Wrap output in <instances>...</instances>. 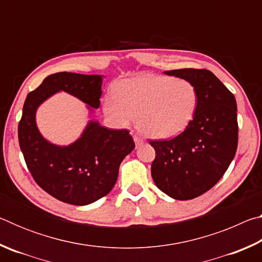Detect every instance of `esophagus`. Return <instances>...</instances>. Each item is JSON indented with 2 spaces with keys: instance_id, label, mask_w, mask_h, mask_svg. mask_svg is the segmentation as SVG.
<instances>
[{
  "instance_id": "esophagus-1",
  "label": "esophagus",
  "mask_w": 262,
  "mask_h": 262,
  "mask_svg": "<svg viewBox=\"0 0 262 262\" xmlns=\"http://www.w3.org/2000/svg\"><path fill=\"white\" fill-rule=\"evenodd\" d=\"M133 139H134V142H135L136 145H141L142 143H143V140H142L140 136L134 135V136H133Z\"/></svg>"
}]
</instances>
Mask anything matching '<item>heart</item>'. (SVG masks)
<instances>
[{
	"instance_id": "b5f03b06",
	"label": "heart",
	"mask_w": 262,
	"mask_h": 262,
	"mask_svg": "<svg viewBox=\"0 0 262 262\" xmlns=\"http://www.w3.org/2000/svg\"><path fill=\"white\" fill-rule=\"evenodd\" d=\"M115 95L104 99L105 113L121 126L137 119L142 134L151 139H171L183 133L199 101L192 82L155 75L123 79L115 86Z\"/></svg>"
}]
</instances>
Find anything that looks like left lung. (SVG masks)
I'll list each match as a JSON object with an SVG mask.
<instances>
[{
  "mask_svg": "<svg viewBox=\"0 0 262 262\" xmlns=\"http://www.w3.org/2000/svg\"><path fill=\"white\" fill-rule=\"evenodd\" d=\"M164 74L192 82L199 101L183 133L171 140L149 142L156 151L151 176L168 196L190 200L219 183L236 155L237 104L231 91L209 70L187 68Z\"/></svg>",
  "mask_w": 262,
  "mask_h": 262,
  "instance_id": "8db88e82",
  "label": "left lung"
}]
</instances>
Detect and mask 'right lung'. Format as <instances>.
Returning a JSON list of instances; mask_svg holds the SVG:
<instances>
[{
	"mask_svg": "<svg viewBox=\"0 0 262 262\" xmlns=\"http://www.w3.org/2000/svg\"><path fill=\"white\" fill-rule=\"evenodd\" d=\"M101 83L100 75L53 74L30 92L23 106L18 141L29 171L45 192L70 205L85 206L107 195L118 179L119 166L135 143L129 130L107 129L98 121H90L77 141L59 147L39 133L35 112L59 91L98 108Z\"/></svg>",
	"mask_w": 262,
	"mask_h": 262,
	"instance_id": "1",
	"label": "right lung"
}]
</instances>
